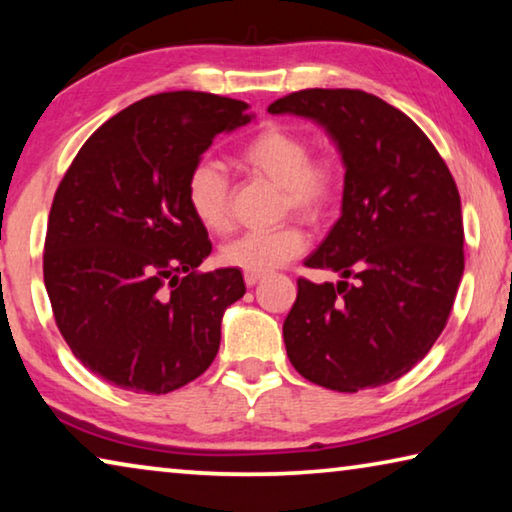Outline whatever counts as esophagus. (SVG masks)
I'll list each match as a JSON object with an SVG mask.
<instances>
[{"mask_svg":"<svg viewBox=\"0 0 512 512\" xmlns=\"http://www.w3.org/2000/svg\"><path fill=\"white\" fill-rule=\"evenodd\" d=\"M261 279H263V274H256V272H245V283H247L249 288H254L256 283L261 281Z\"/></svg>","mask_w":512,"mask_h":512,"instance_id":"esophagus-1","label":"esophagus"}]
</instances>
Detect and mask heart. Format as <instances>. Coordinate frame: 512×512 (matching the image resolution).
<instances>
[{
    "instance_id": "b5f03b06",
    "label": "heart",
    "mask_w": 512,
    "mask_h": 512,
    "mask_svg": "<svg viewBox=\"0 0 512 512\" xmlns=\"http://www.w3.org/2000/svg\"><path fill=\"white\" fill-rule=\"evenodd\" d=\"M311 141L300 132L270 123L240 148V160L254 174L272 180L283 190V208L306 219H318L332 208L341 174L332 157H311ZM185 196L203 229L224 233L231 229V185L215 160L203 157L187 174ZM306 235L297 226L279 231H251L226 242L219 251L222 263L235 270L267 274L290 258L300 256Z\"/></svg>"
}]
</instances>
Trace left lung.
Returning <instances> with one entry per match:
<instances>
[{
    "mask_svg": "<svg viewBox=\"0 0 512 512\" xmlns=\"http://www.w3.org/2000/svg\"><path fill=\"white\" fill-rule=\"evenodd\" d=\"M270 114L316 121L343 157L341 217L297 279L283 322L295 371L355 393L398 380L428 355L465 272L460 194L442 155L410 116L359 89H304Z\"/></svg>",
    "mask_w": 512,
    "mask_h": 512,
    "instance_id": "obj_1",
    "label": "left lung"
}]
</instances>
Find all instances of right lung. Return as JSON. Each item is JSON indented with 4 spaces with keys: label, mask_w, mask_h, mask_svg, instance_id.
Wrapping results in <instances>:
<instances>
[{
    "label": "right lung",
    "mask_w": 512,
    "mask_h": 512,
    "mask_svg": "<svg viewBox=\"0 0 512 512\" xmlns=\"http://www.w3.org/2000/svg\"><path fill=\"white\" fill-rule=\"evenodd\" d=\"M247 109L201 91L148 96L102 123L57 187L47 297L73 355L114 387L169 393L217 355L247 288L235 267L196 270L212 245L185 183L219 132L254 119Z\"/></svg>",
    "instance_id": "obj_1"
}]
</instances>
